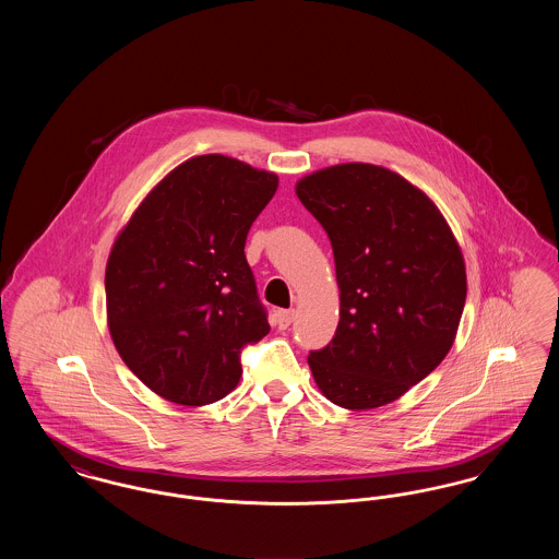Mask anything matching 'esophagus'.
Here are the masks:
<instances>
[{"instance_id":"34e87169","label":"esophagus","mask_w":559,"mask_h":559,"mask_svg":"<svg viewBox=\"0 0 559 559\" xmlns=\"http://www.w3.org/2000/svg\"><path fill=\"white\" fill-rule=\"evenodd\" d=\"M293 310H278L276 312V324H278V329H289V324L293 322Z\"/></svg>"}]
</instances>
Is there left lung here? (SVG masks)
I'll return each instance as SVG.
<instances>
[{
	"label": "left lung",
	"instance_id": "8db88e82",
	"mask_svg": "<svg viewBox=\"0 0 559 559\" xmlns=\"http://www.w3.org/2000/svg\"><path fill=\"white\" fill-rule=\"evenodd\" d=\"M326 230L340 324L308 365L322 396L369 411L404 396L449 354L467 276L449 222L421 188L371 163L319 169L295 185Z\"/></svg>",
	"mask_w": 559,
	"mask_h": 559
}]
</instances>
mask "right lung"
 I'll return each mask as SVG.
<instances>
[{
    "label": "right lung",
    "instance_id": "right-lung-1",
    "mask_svg": "<svg viewBox=\"0 0 559 559\" xmlns=\"http://www.w3.org/2000/svg\"><path fill=\"white\" fill-rule=\"evenodd\" d=\"M278 176L224 155L180 163L108 255L110 340L160 399L205 406L239 385L240 349L270 331L245 240Z\"/></svg>",
    "mask_w": 559,
    "mask_h": 559
}]
</instances>
